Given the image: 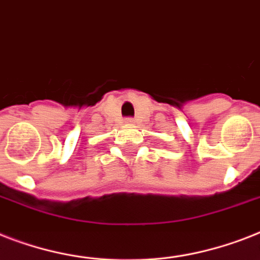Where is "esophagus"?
<instances>
[{"label": "esophagus", "instance_id": "34e87169", "mask_svg": "<svg viewBox=\"0 0 260 260\" xmlns=\"http://www.w3.org/2000/svg\"><path fill=\"white\" fill-rule=\"evenodd\" d=\"M125 124L126 125H134L135 120L132 117H128V119H125Z\"/></svg>", "mask_w": 260, "mask_h": 260}]
</instances>
